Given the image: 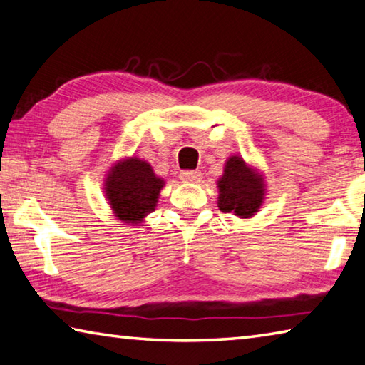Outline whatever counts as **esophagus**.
<instances>
[{
	"instance_id": "esophagus-1",
	"label": "esophagus",
	"mask_w": 365,
	"mask_h": 365,
	"mask_svg": "<svg viewBox=\"0 0 365 365\" xmlns=\"http://www.w3.org/2000/svg\"><path fill=\"white\" fill-rule=\"evenodd\" d=\"M179 178H181L184 182H199L202 179V173L199 170H184L181 171Z\"/></svg>"
}]
</instances>
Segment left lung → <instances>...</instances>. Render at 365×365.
<instances>
[{"label":"left lung","mask_w":365,"mask_h":365,"mask_svg":"<svg viewBox=\"0 0 365 365\" xmlns=\"http://www.w3.org/2000/svg\"><path fill=\"white\" fill-rule=\"evenodd\" d=\"M218 207L222 213H235L250 218L263 203L264 184L257 173L248 168L240 157L227 160L225 175L218 181Z\"/></svg>","instance_id":"8db88e82"}]
</instances>
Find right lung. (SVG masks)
I'll return each mask as SVG.
<instances>
[{
    "instance_id": "add662e5",
    "label": "right lung",
    "mask_w": 365,
    "mask_h": 365,
    "mask_svg": "<svg viewBox=\"0 0 365 365\" xmlns=\"http://www.w3.org/2000/svg\"><path fill=\"white\" fill-rule=\"evenodd\" d=\"M162 178H157L149 163L130 158L115 165L106 181L107 199L113 213L125 222H139L155 210Z\"/></svg>"
}]
</instances>
